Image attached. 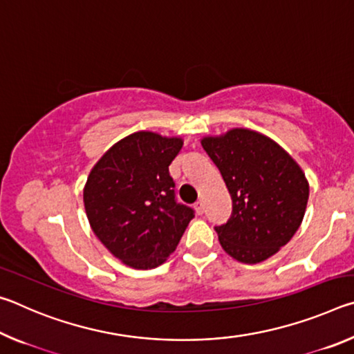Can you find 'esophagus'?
<instances>
[{
	"mask_svg": "<svg viewBox=\"0 0 354 354\" xmlns=\"http://www.w3.org/2000/svg\"><path fill=\"white\" fill-rule=\"evenodd\" d=\"M194 207H195V211H196V214H198V215H201L203 212H205V205H203L201 200L196 201L195 205H194Z\"/></svg>",
	"mask_w": 354,
	"mask_h": 354,
	"instance_id": "obj_1",
	"label": "esophagus"
}]
</instances>
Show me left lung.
<instances>
[{
	"mask_svg": "<svg viewBox=\"0 0 354 354\" xmlns=\"http://www.w3.org/2000/svg\"><path fill=\"white\" fill-rule=\"evenodd\" d=\"M201 145L232 200L230 220L215 226L221 248L243 263L277 254L306 212L309 184L301 167L270 137L245 128L203 137Z\"/></svg>",
	"mask_w": 354,
	"mask_h": 354,
	"instance_id": "8db88e82",
	"label": "left lung"
}]
</instances>
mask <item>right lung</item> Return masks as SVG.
I'll return each mask as SVG.
<instances>
[{
	"instance_id": "add662e5",
	"label": "right lung",
	"mask_w": 354,
	"mask_h": 354,
	"mask_svg": "<svg viewBox=\"0 0 354 354\" xmlns=\"http://www.w3.org/2000/svg\"><path fill=\"white\" fill-rule=\"evenodd\" d=\"M183 143L151 131L131 134L101 156L84 185L92 231L129 267L164 263L195 217L194 209L176 201L169 171Z\"/></svg>"
}]
</instances>
